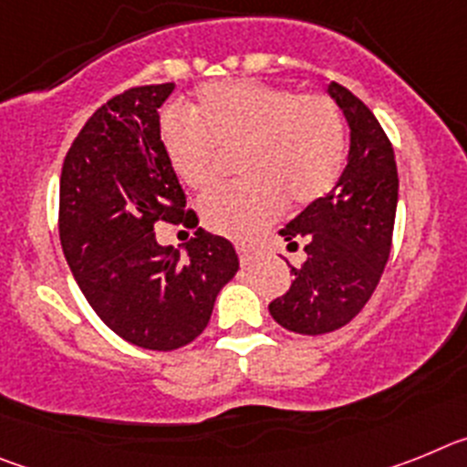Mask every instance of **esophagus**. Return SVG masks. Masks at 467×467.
Here are the masks:
<instances>
[{
	"mask_svg": "<svg viewBox=\"0 0 467 467\" xmlns=\"http://www.w3.org/2000/svg\"><path fill=\"white\" fill-rule=\"evenodd\" d=\"M236 250H238V257H241V262L245 264V266H247V264H250V262H253L254 254H257V253H254V250H253V247H250V245H243V243H238Z\"/></svg>",
	"mask_w": 467,
	"mask_h": 467,
	"instance_id": "34e87169",
	"label": "esophagus"
}]
</instances>
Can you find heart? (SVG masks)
<instances>
[{
    "instance_id": "b5f03b06",
    "label": "heart",
    "mask_w": 467,
    "mask_h": 467,
    "mask_svg": "<svg viewBox=\"0 0 467 467\" xmlns=\"http://www.w3.org/2000/svg\"><path fill=\"white\" fill-rule=\"evenodd\" d=\"M193 117L168 111L161 142L177 180L203 193L217 180V150H243L245 184L201 205L203 224L234 241H253L285 205H311L339 180L346 128L323 95H296L259 81H220L196 90Z\"/></svg>"
}]
</instances>
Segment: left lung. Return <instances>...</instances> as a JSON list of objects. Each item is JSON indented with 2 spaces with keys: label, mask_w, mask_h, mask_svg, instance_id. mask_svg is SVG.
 I'll return each mask as SVG.
<instances>
[{
  "label": "left lung",
  "mask_w": 467,
  "mask_h": 467,
  "mask_svg": "<svg viewBox=\"0 0 467 467\" xmlns=\"http://www.w3.org/2000/svg\"><path fill=\"white\" fill-rule=\"evenodd\" d=\"M327 93L348 123V159L337 184L280 231L287 250L304 243L306 262L295 269L285 257L295 280L269 304L275 323L296 334L334 332L362 311L386 269L398 210V166L381 123L346 86L329 81Z\"/></svg>",
  "instance_id": "left-lung-1"
}]
</instances>
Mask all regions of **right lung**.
<instances>
[{"mask_svg": "<svg viewBox=\"0 0 467 467\" xmlns=\"http://www.w3.org/2000/svg\"><path fill=\"white\" fill-rule=\"evenodd\" d=\"M175 84L111 98L74 138L60 172V245L102 323L147 350L192 344L238 271L236 247L198 229L180 254L154 224H198L161 142L159 107Z\"/></svg>", "mask_w": 467, "mask_h": 467, "instance_id": "obj_1", "label": "right lung"}]
</instances>
